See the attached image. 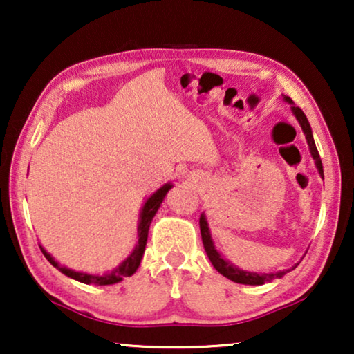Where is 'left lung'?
Listing matches in <instances>:
<instances>
[{
	"label": "left lung",
	"mask_w": 354,
	"mask_h": 354,
	"mask_svg": "<svg viewBox=\"0 0 354 354\" xmlns=\"http://www.w3.org/2000/svg\"><path fill=\"white\" fill-rule=\"evenodd\" d=\"M287 103L292 104V111L295 114V118L298 119L299 125H301L304 135H306V140H308V145H309V151H311V156L314 159V162H316V167L319 174H321V177L324 178V169H322V161H321V156H319V151L316 148V143H314V138H313V130H311V125H309L306 115L297 106H293V101L292 98H288V96H285L283 98ZM200 230H201V240H203V245H205V250H206V254L209 261L214 266V269L217 272L224 275L232 282H236V283H243V285H263L266 282H272L274 279H280L283 277L285 274L290 272V270L297 268V266H293L292 269L288 270H280V272H275V274H258V272H246V270H241L234 266L229 261H225L222 258L219 251L216 250L214 246V241L211 239V232H209V225H207V221H206V216L201 214L200 217Z\"/></svg>",
	"instance_id": "1"
}]
</instances>
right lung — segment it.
<instances>
[{
    "mask_svg": "<svg viewBox=\"0 0 354 354\" xmlns=\"http://www.w3.org/2000/svg\"><path fill=\"white\" fill-rule=\"evenodd\" d=\"M172 185L171 183H166V185H162L161 188L156 193H153L151 196L148 198L147 203H145L143 207H142V212H140V222H138V241L137 245H135V248L132 253L129 254V258L124 261L122 264L119 266V268H115L113 272L109 274H104V275H91V274H85V272H75V270L72 269H67L64 266H61L57 261H55V258L50 253H46L45 248H41V253L45 254V258L50 261V263L55 266L56 269H59L62 274L67 275V277L74 279V280H79L82 283H86V285H113V283H118L122 280L124 277H130V275H133L137 272L140 263H142V258H143V253H145V246H147V240H148V230H149V224H151L154 214H156L159 206H161V203L164 200V196L167 195V192L171 190Z\"/></svg>",
    "mask_w": 354,
    "mask_h": 354,
    "instance_id": "obj_1",
    "label": "right lung"
}]
</instances>
